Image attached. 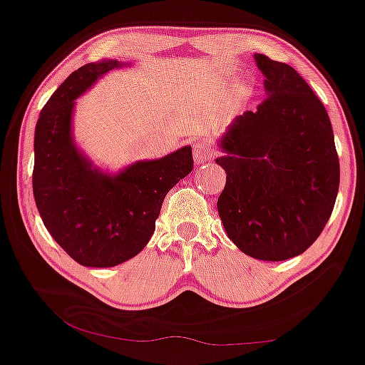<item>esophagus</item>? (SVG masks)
I'll use <instances>...</instances> for the list:
<instances>
[{"label":"esophagus","instance_id":"1","mask_svg":"<svg viewBox=\"0 0 365 365\" xmlns=\"http://www.w3.org/2000/svg\"><path fill=\"white\" fill-rule=\"evenodd\" d=\"M216 149H214L212 144H209L207 140L200 139L194 144V160L195 163H204V161L210 160L214 156Z\"/></svg>","mask_w":365,"mask_h":365}]
</instances>
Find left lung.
Returning <instances> with one entry per match:
<instances>
[{"label": "left lung", "mask_w": 365, "mask_h": 365, "mask_svg": "<svg viewBox=\"0 0 365 365\" xmlns=\"http://www.w3.org/2000/svg\"><path fill=\"white\" fill-rule=\"evenodd\" d=\"M267 96L221 140L226 170L217 199L222 226L241 252L282 262L306 252L327 226L340 185L330 117L289 64L255 54Z\"/></svg>", "instance_id": "8db88e82"}]
</instances>
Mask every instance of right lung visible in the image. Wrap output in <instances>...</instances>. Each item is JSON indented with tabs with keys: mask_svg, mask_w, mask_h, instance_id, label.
<instances>
[{
	"mask_svg": "<svg viewBox=\"0 0 365 365\" xmlns=\"http://www.w3.org/2000/svg\"><path fill=\"white\" fill-rule=\"evenodd\" d=\"M118 66L88 63L69 74L35 125L32 185L43 226L73 260L98 269L130 260L146 247L166 194L194 168L190 146L139 161L115 177L93 170L78 153L71 139L74 100Z\"/></svg>",
	"mask_w": 365,
	"mask_h": 365,
	"instance_id": "obj_1",
	"label": "right lung"
}]
</instances>
